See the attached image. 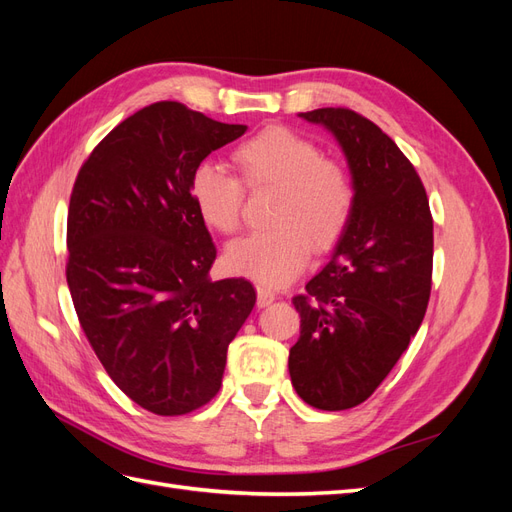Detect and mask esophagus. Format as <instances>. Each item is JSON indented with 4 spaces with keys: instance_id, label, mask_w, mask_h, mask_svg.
<instances>
[{
    "instance_id": "obj_1",
    "label": "esophagus",
    "mask_w": 512,
    "mask_h": 512,
    "mask_svg": "<svg viewBox=\"0 0 512 512\" xmlns=\"http://www.w3.org/2000/svg\"><path fill=\"white\" fill-rule=\"evenodd\" d=\"M256 290H258V307H269L277 299L275 290H271L267 286H258Z\"/></svg>"
}]
</instances>
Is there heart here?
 I'll use <instances>...</instances> for the list:
<instances>
[{
	"label": "heart",
	"instance_id": "1",
	"mask_svg": "<svg viewBox=\"0 0 512 512\" xmlns=\"http://www.w3.org/2000/svg\"><path fill=\"white\" fill-rule=\"evenodd\" d=\"M241 181L250 190H273V228L232 241L226 265L265 286L297 277L312 247L327 252L344 237L354 213V183L344 164L322 158L309 138L271 126L232 151ZM211 162H200L190 177V198L198 218L211 230L230 235L241 226L243 185Z\"/></svg>",
	"mask_w": 512,
	"mask_h": 512
}]
</instances>
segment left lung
I'll list each match as a JSON object with an SVG mask.
<instances>
[{"mask_svg":"<svg viewBox=\"0 0 512 512\" xmlns=\"http://www.w3.org/2000/svg\"><path fill=\"white\" fill-rule=\"evenodd\" d=\"M342 147L354 213L331 260L292 299L301 316L290 348L294 391L318 410L363 404L406 352L425 318L433 220L410 160L374 121L350 108L299 113Z\"/></svg>","mask_w":512,"mask_h":512,"instance_id":"obj_1","label":"left lung"}]
</instances>
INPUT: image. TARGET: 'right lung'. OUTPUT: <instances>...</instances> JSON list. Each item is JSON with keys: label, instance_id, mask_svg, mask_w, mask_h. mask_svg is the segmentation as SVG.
Returning <instances> with one entry per match:
<instances>
[{"label": "right lung", "instance_id": "right-lung-1", "mask_svg": "<svg viewBox=\"0 0 512 512\" xmlns=\"http://www.w3.org/2000/svg\"><path fill=\"white\" fill-rule=\"evenodd\" d=\"M247 126L156 102L108 132L79 170L66 280L85 337L134 404L188 414L222 386L228 344L256 303L243 277L213 282L215 245L192 170Z\"/></svg>", "mask_w": 512, "mask_h": 512}]
</instances>
